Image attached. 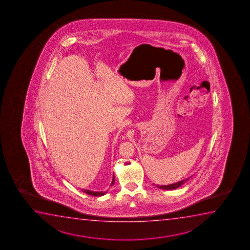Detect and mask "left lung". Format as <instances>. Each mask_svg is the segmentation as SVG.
Wrapping results in <instances>:
<instances>
[{
	"label": "left lung",
	"instance_id": "1",
	"mask_svg": "<svg viewBox=\"0 0 250 250\" xmlns=\"http://www.w3.org/2000/svg\"><path fill=\"white\" fill-rule=\"evenodd\" d=\"M188 180V178H186L185 180H182V181L177 182V183H175V184H172V185H157L158 188H162V189H175V188H178V187H180L182 185H184L185 182Z\"/></svg>",
	"mask_w": 250,
	"mask_h": 250
}]
</instances>
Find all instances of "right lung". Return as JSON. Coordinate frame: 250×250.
Instances as JSON below:
<instances>
[{"mask_svg": "<svg viewBox=\"0 0 250 250\" xmlns=\"http://www.w3.org/2000/svg\"><path fill=\"white\" fill-rule=\"evenodd\" d=\"M114 180H115V178H114V176H113V181L111 183V186L114 185ZM82 191L84 192L86 194H88V195H93V196H102V195H104L106 193V191H91V190H88V189H82Z\"/></svg>", "mask_w": 250, "mask_h": 250, "instance_id": "1", "label": "right lung"}]
</instances>
